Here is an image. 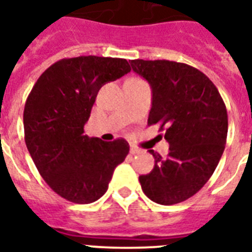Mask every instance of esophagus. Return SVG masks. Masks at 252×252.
Here are the masks:
<instances>
[{
	"label": "esophagus",
	"instance_id": "34e87169",
	"mask_svg": "<svg viewBox=\"0 0 252 252\" xmlns=\"http://www.w3.org/2000/svg\"><path fill=\"white\" fill-rule=\"evenodd\" d=\"M130 154H138L141 150L138 149V148H136V146H130Z\"/></svg>",
	"mask_w": 252,
	"mask_h": 252
}]
</instances>
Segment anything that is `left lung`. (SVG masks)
I'll return each instance as SVG.
<instances>
[{
  "mask_svg": "<svg viewBox=\"0 0 252 252\" xmlns=\"http://www.w3.org/2000/svg\"><path fill=\"white\" fill-rule=\"evenodd\" d=\"M153 93L148 126L165 130L168 154H153L156 165L138 178L150 200L172 205L189 199L207 183L219 165L227 136L226 106L203 72L168 60H132ZM161 136V134H159Z\"/></svg>",
  "mask_w": 252,
  "mask_h": 252,
  "instance_id": "obj_1",
  "label": "left lung"
}]
</instances>
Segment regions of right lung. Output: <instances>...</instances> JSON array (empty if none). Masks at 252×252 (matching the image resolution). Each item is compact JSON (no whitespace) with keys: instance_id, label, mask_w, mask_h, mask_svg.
<instances>
[{"instance_id":"right-lung-1","label":"right lung","mask_w":252,"mask_h":252,"mask_svg":"<svg viewBox=\"0 0 252 252\" xmlns=\"http://www.w3.org/2000/svg\"><path fill=\"white\" fill-rule=\"evenodd\" d=\"M129 72L126 59H63L39 77L26 100V146L45 183L68 201L102 197L129 153L124 138L106 142L84 133L100 87Z\"/></svg>"}]
</instances>
